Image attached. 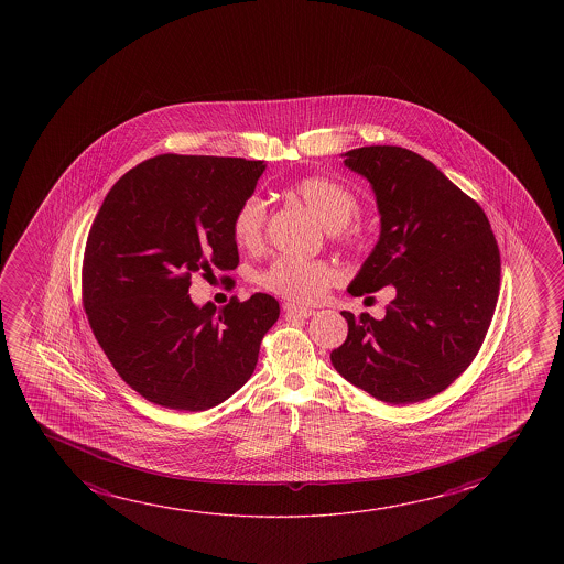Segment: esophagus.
Instances as JSON below:
<instances>
[{
  "label": "esophagus",
  "instance_id": "34e87169",
  "mask_svg": "<svg viewBox=\"0 0 564 564\" xmlns=\"http://www.w3.org/2000/svg\"><path fill=\"white\" fill-rule=\"evenodd\" d=\"M283 310H285L286 319H304V317L314 316V310L304 308L299 304H285Z\"/></svg>",
  "mask_w": 564,
  "mask_h": 564
}]
</instances>
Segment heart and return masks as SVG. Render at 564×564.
<instances>
[{
  "label": "heart",
  "mask_w": 564,
  "mask_h": 564,
  "mask_svg": "<svg viewBox=\"0 0 564 564\" xmlns=\"http://www.w3.org/2000/svg\"><path fill=\"white\" fill-rule=\"evenodd\" d=\"M294 196L319 219L329 231L345 229L358 216V200L347 186L327 177H306L294 183ZM265 229V204L250 196L232 217V239L240 248L260 247ZM260 285L289 301L316 302L339 279L329 263L301 258H278L260 273Z\"/></svg>",
  "instance_id": "b5f03b06"
}]
</instances>
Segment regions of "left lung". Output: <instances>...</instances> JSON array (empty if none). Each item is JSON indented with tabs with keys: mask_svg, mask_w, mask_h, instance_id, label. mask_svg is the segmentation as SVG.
<instances>
[{
	"mask_svg": "<svg viewBox=\"0 0 564 564\" xmlns=\"http://www.w3.org/2000/svg\"><path fill=\"white\" fill-rule=\"evenodd\" d=\"M340 155L370 183L381 225L348 294L391 285L394 299L383 319L340 312L348 335L333 368L378 401H424L447 389L486 339L501 281L497 240L484 209L412 150Z\"/></svg>",
	"mask_w": 564,
	"mask_h": 564,
	"instance_id": "left-lung-1",
	"label": "left lung"
}]
</instances>
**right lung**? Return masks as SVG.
<instances>
[{"label":"right lung","instance_id":"right-lung-1","mask_svg":"<svg viewBox=\"0 0 564 564\" xmlns=\"http://www.w3.org/2000/svg\"><path fill=\"white\" fill-rule=\"evenodd\" d=\"M263 162L163 154L132 167L86 240L83 302L124 383L147 401L200 412L247 383L279 302L256 293L225 308L191 301V275L239 265L232 217Z\"/></svg>","mask_w":564,"mask_h":564}]
</instances>
